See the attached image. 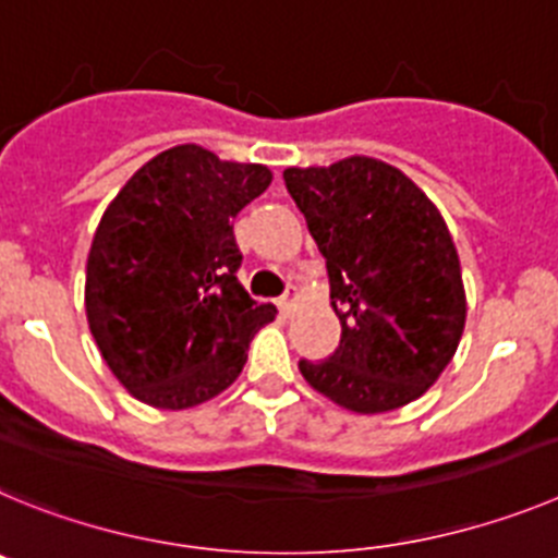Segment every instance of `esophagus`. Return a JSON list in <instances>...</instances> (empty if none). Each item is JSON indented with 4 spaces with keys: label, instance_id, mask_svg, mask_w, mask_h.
Here are the masks:
<instances>
[{
    "label": "esophagus",
    "instance_id": "esophagus-1",
    "mask_svg": "<svg viewBox=\"0 0 558 558\" xmlns=\"http://www.w3.org/2000/svg\"><path fill=\"white\" fill-rule=\"evenodd\" d=\"M298 303H300V294H298V289H289V291H286V294H283V298L278 300V308L283 311L286 316H289L291 311L298 308Z\"/></svg>",
    "mask_w": 558,
    "mask_h": 558
}]
</instances>
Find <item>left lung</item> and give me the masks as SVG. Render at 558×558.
I'll return each instance as SVG.
<instances>
[{
  "label": "left lung",
  "instance_id": "left-lung-1",
  "mask_svg": "<svg viewBox=\"0 0 558 558\" xmlns=\"http://www.w3.org/2000/svg\"><path fill=\"white\" fill-rule=\"evenodd\" d=\"M291 199L330 278L341 325L328 361H300L311 389L355 414L423 398L459 350L466 294L453 235L428 194L398 167L350 155L289 167Z\"/></svg>",
  "mask_w": 558,
  "mask_h": 558
}]
</instances>
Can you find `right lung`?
Instances as JSON below:
<instances>
[{
    "instance_id": "obj_1",
    "label": "right lung",
    "mask_w": 558,
    "mask_h": 558,
    "mask_svg": "<svg viewBox=\"0 0 558 558\" xmlns=\"http://www.w3.org/2000/svg\"><path fill=\"white\" fill-rule=\"evenodd\" d=\"M264 163L180 144L110 199L85 264V316L110 373L135 400L183 411L217 398L275 319L235 278L233 219L267 192Z\"/></svg>"
}]
</instances>
